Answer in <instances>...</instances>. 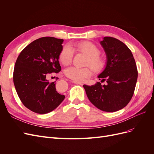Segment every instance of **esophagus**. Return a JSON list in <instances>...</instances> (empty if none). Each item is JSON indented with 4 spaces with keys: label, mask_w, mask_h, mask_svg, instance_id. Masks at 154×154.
<instances>
[{
    "label": "esophagus",
    "mask_w": 154,
    "mask_h": 154,
    "mask_svg": "<svg viewBox=\"0 0 154 154\" xmlns=\"http://www.w3.org/2000/svg\"><path fill=\"white\" fill-rule=\"evenodd\" d=\"M73 83H76V84H78V85H83V83L82 82H76V81H72Z\"/></svg>",
    "instance_id": "obj_1"
}]
</instances>
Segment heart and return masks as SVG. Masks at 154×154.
I'll use <instances>...</instances> for the list:
<instances>
[{"mask_svg":"<svg viewBox=\"0 0 154 154\" xmlns=\"http://www.w3.org/2000/svg\"><path fill=\"white\" fill-rule=\"evenodd\" d=\"M78 51L88 56L86 60L87 66H90L95 71H98L103 68L105 62L103 59L99 56L100 50L94 44L90 42H83L75 45ZM73 52L69 46H65L60 52V61L65 66L71 62ZM65 74L73 81L83 82L85 78L92 75V70L90 67L79 68L72 66L65 70Z\"/></svg>","mask_w":154,"mask_h":154,"instance_id":"heart-1","label":"heart"}]
</instances>
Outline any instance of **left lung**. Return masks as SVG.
I'll return each instance as SVG.
<instances>
[{"instance_id": "left-lung-1", "label": "left lung", "mask_w": 154, "mask_h": 154, "mask_svg": "<svg viewBox=\"0 0 154 154\" xmlns=\"http://www.w3.org/2000/svg\"><path fill=\"white\" fill-rule=\"evenodd\" d=\"M106 57V67L97 76L101 82L83 85L88 100L97 109L116 112L131 100L137 80V69L131 51L122 41L105 36L100 42Z\"/></svg>"}]
</instances>
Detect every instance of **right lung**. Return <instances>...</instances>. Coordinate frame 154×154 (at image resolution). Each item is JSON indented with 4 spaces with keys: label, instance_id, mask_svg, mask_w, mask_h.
<instances>
[{
    "label": "right lung",
    "instance_id": "1",
    "mask_svg": "<svg viewBox=\"0 0 154 154\" xmlns=\"http://www.w3.org/2000/svg\"><path fill=\"white\" fill-rule=\"evenodd\" d=\"M63 42L50 36L36 39L17 59L13 71L16 91L23 105L35 113H49L65 98L56 90V82L49 83L46 78L61 71L58 59Z\"/></svg>",
    "mask_w": 154,
    "mask_h": 154
}]
</instances>
